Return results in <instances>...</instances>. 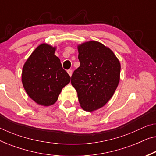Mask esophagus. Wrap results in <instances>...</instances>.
<instances>
[{
    "label": "esophagus",
    "instance_id": "obj_1",
    "mask_svg": "<svg viewBox=\"0 0 156 156\" xmlns=\"http://www.w3.org/2000/svg\"><path fill=\"white\" fill-rule=\"evenodd\" d=\"M67 73L69 74V75L71 76H72V69H68L67 70Z\"/></svg>",
    "mask_w": 156,
    "mask_h": 156
}]
</instances>
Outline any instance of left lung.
<instances>
[{
  "mask_svg": "<svg viewBox=\"0 0 156 156\" xmlns=\"http://www.w3.org/2000/svg\"><path fill=\"white\" fill-rule=\"evenodd\" d=\"M80 66L72 75L81 107L93 112L107 103L118 87L121 65L108 48L97 41L78 46Z\"/></svg>",
  "mask_w": 156,
  "mask_h": 156,
  "instance_id": "1",
  "label": "left lung"
}]
</instances>
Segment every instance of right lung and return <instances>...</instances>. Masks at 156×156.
<instances>
[{
    "label": "right lung",
    "instance_id": "add662e5",
    "mask_svg": "<svg viewBox=\"0 0 156 156\" xmlns=\"http://www.w3.org/2000/svg\"><path fill=\"white\" fill-rule=\"evenodd\" d=\"M56 48L41 44L32 53L23 68L22 82L27 94L36 103L50 106L57 101L62 89L70 82Z\"/></svg>",
    "mask_w": 156,
    "mask_h": 156
}]
</instances>
